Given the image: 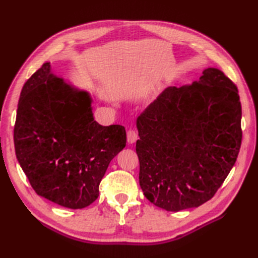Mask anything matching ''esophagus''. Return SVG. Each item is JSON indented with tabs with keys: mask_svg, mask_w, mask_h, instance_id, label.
Instances as JSON below:
<instances>
[{
	"mask_svg": "<svg viewBox=\"0 0 258 258\" xmlns=\"http://www.w3.org/2000/svg\"><path fill=\"white\" fill-rule=\"evenodd\" d=\"M138 140V134L134 129H129L127 131V141L129 144H134Z\"/></svg>",
	"mask_w": 258,
	"mask_h": 258,
	"instance_id": "obj_1",
	"label": "esophagus"
}]
</instances>
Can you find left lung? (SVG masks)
<instances>
[{
	"instance_id": "left-lung-1",
	"label": "left lung",
	"mask_w": 258,
	"mask_h": 258,
	"mask_svg": "<svg viewBox=\"0 0 258 258\" xmlns=\"http://www.w3.org/2000/svg\"><path fill=\"white\" fill-rule=\"evenodd\" d=\"M241 114L237 86L218 69L163 91L137 120L145 197L173 212L212 198L237 160Z\"/></svg>"
}]
</instances>
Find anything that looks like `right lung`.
<instances>
[{
	"mask_svg": "<svg viewBox=\"0 0 258 258\" xmlns=\"http://www.w3.org/2000/svg\"><path fill=\"white\" fill-rule=\"evenodd\" d=\"M91 99L50 73L46 62L20 92L14 144L35 192L69 209L88 207L111 160L126 146L120 124L93 119Z\"/></svg>",
	"mask_w": 258,
	"mask_h": 258,
	"instance_id": "1",
	"label": "right lung"
}]
</instances>
